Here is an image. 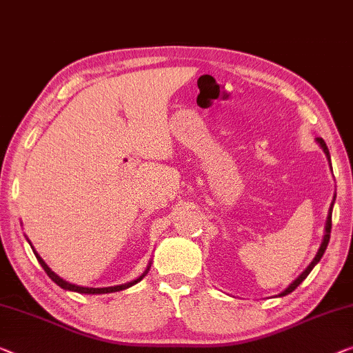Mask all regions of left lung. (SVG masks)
Listing matches in <instances>:
<instances>
[{"label": "left lung", "instance_id": "obj_1", "mask_svg": "<svg viewBox=\"0 0 353 353\" xmlns=\"http://www.w3.org/2000/svg\"><path fill=\"white\" fill-rule=\"evenodd\" d=\"M315 141L319 143V146L321 148V150H323V152H325V156H326V159H328V162H330V167H331V157H330V151H328V146H326V143L323 141V139H315ZM331 172H333V168H331ZM334 201H336V192H334V197H333V202H331V205H330V210H328V216H326V223H325V234H323V240H321V243H320V248H319V252H316V254H315V258L312 259V263H310L307 268H305L303 272H301L299 275H298V279H294L293 282H291L287 288H285L282 293H279L277 296L279 298H282V296H287V294H290L291 291H294L296 288L299 287V283H303V280L307 277V275L310 274V270H312L316 264H319V261L321 259V256H323V253H325V250H326V247H328V242H330V234H331V214H333V205H334Z\"/></svg>", "mask_w": 353, "mask_h": 353}]
</instances>
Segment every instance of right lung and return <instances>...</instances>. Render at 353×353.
Masks as SVG:
<instances>
[{
	"mask_svg": "<svg viewBox=\"0 0 353 353\" xmlns=\"http://www.w3.org/2000/svg\"><path fill=\"white\" fill-rule=\"evenodd\" d=\"M27 237V236H25ZM28 240V239H27ZM28 243L32 245V242H30L28 240ZM32 250H33V253H34V256H37V259H38V263L41 264V268H43L44 270H46V274L49 275V279L52 280L54 283H57L60 288H63V290H68V291H74V293H81V294H105V293H114V291H122V290H125V288H130V287H134V285H137L140 282V280L145 277V275L148 274V270H150V268H151V261H150V264H148V268H146V270L145 272H143L140 277H137L135 280H132V282H127V283H122V285H116V287H103V288H90V287H79V285H74V283H70V282H66V280H63L62 277H59L57 274L54 272L52 269L49 268L48 264H46V261L43 258L39 256L38 254V252L37 250L33 248V245H32Z\"/></svg>",
	"mask_w": 353,
	"mask_h": 353,
	"instance_id": "obj_1",
	"label": "right lung"
}]
</instances>
